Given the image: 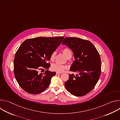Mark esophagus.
Instances as JSON below:
<instances>
[{
  "mask_svg": "<svg viewBox=\"0 0 120 120\" xmlns=\"http://www.w3.org/2000/svg\"><path fill=\"white\" fill-rule=\"evenodd\" d=\"M61 74V73H60V72H56V75H59V74Z\"/></svg>",
  "mask_w": 120,
  "mask_h": 120,
  "instance_id": "1",
  "label": "esophagus"
}]
</instances>
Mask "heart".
Masks as SVG:
<instances>
[{
	"mask_svg": "<svg viewBox=\"0 0 120 120\" xmlns=\"http://www.w3.org/2000/svg\"><path fill=\"white\" fill-rule=\"evenodd\" d=\"M63 52L64 56L66 57V58H68L69 57L70 55L72 54L71 51L68 48H64L63 50ZM56 52H53L52 54L51 55L50 58L51 60H53L56 56ZM66 68V66L64 65H62L59 64H54L52 66V69L53 70L56 71L58 72H62L64 71V70Z\"/></svg>",
	"mask_w": 120,
	"mask_h": 120,
	"instance_id": "heart-1",
	"label": "heart"
}]
</instances>
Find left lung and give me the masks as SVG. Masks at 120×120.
Listing matches in <instances>:
<instances>
[{"instance_id":"8db88e82","label":"left lung","mask_w":120,"mask_h":120,"mask_svg":"<svg viewBox=\"0 0 120 120\" xmlns=\"http://www.w3.org/2000/svg\"><path fill=\"white\" fill-rule=\"evenodd\" d=\"M73 52L75 60L70 70L77 73L70 74L64 86L72 94L82 96L91 91L96 84L101 72L100 56L89 41L77 38H66L62 42Z\"/></svg>"}]
</instances>
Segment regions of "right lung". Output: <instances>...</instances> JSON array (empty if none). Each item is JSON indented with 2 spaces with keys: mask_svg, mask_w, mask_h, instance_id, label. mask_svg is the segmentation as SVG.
Listing matches in <instances>:
<instances>
[{
  "mask_svg": "<svg viewBox=\"0 0 120 120\" xmlns=\"http://www.w3.org/2000/svg\"><path fill=\"white\" fill-rule=\"evenodd\" d=\"M64 38L38 37L27 39L21 45L15 54L14 72L20 86L26 92L39 94L48 87L56 73L47 70L39 74L38 71L50 67L48 62L51 55Z\"/></svg>",
  "mask_w": 120,
  "mask_h": 120,
  "instance_id": "add662e5",
  "label": "right lung"
}]
</instances>
